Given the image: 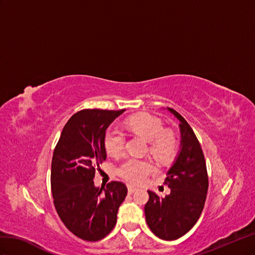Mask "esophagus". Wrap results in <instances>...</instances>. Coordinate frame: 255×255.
<instances>
[{
	"mask_svg": "<svg viewBox=\"0 0 255 255\" xmlns=\"http://www.w3.org/2000/svg\"><path fill=\"white\" fill-rule=\"evenodd\" d=\"M136 190H137V188H135V187H133V186H131V185H128V192H129L130 194L135 192Z\"/></svg>",
	"mask_w": 255,
	"mask_h": 255,
	"instance_id": "obj_1",
	"label": "esophagus"
}]
</instances>
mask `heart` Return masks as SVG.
Returning <instances> with one entry per match:
<instances>
[{"label":"heart","instance_id":"heart-1","mask_svg":"<svg viewBox=\"0 0 255 255\" xmlns=\"http://www.w3.org/2000/svg\"><path fill=\"white\" fill-rule=\"evenodd\" d=\"M127 128L132 133L148 142V151L158 162H169L177 151L176 135L171 130H164L163 124L157 118L148 114H140L126 122ZM126 136L121 129L108 130L105 136V147L112 157L121 156L125 149ZM154 171L148 160L129 158L119 169L120 176L132 184H140Z\"/></svg>","mask_w":255,"mask_h":255}]
</instances>
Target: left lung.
Instances as JSON below:
<instances>
[{
    "instance_id": "8db88e82",
    "label": "left lung",
    "mask_w": 255,
    "mask_h": 255,
    "mask_svg": "<svg viewBox=\"0 0 255 255\" xmlns=\"http://www.w3.org/2000/svg\"><path fill=\"white\" fill-rule=\"evenodd\" d=\"M179 121L180 147L175 161L166 173L164 184L170 194L160 198L147 191L144 207L150 231L163 241H175L190 231L204 208L208 176L204 154L192 128L178 112L166 108Z\"/></svg>"
}]
</instances>
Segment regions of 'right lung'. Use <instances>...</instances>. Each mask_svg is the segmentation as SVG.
I'll return each instance as SVG.
<instances>
[{"instance_id": "obj_1", "label": "right lung", "mask_w": 255, "mask_h": 255, "mask_svg": "<svg viewBox=\"0 0 255 255\" xmlns=\"http://www.w3.org/2000/svg\"><path fill=\"white\" fill-rule=\"evenodd\" d=\"M124 111L77 112L64 126L53 151L51 191L55 209L65 227L83 241H100L114 229L127 195L121 181L99 188L93 180L96 168L107 159L106 130Z\"/></svg>"}]
</instances>
